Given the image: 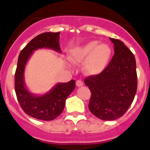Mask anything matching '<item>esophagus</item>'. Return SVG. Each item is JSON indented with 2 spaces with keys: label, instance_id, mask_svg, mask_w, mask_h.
<instances>
[{
  "label": "esophagus",
  "instance_id": "34e87169",
  "mask_svg": "<svg viewBox=\"0 0 150 150\" xmlns=\"http://www.w3.org/2000/svg\"><path fill=\"white\" fill-rule=\"evenodd\" d=\"M76 86H77L78 87H81V86H83V82H82V81H81V80H77V81H76Z\"/></svg>",
  "mask_w": 150,
  "mask_h": 150
}]
</instances>
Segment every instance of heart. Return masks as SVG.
<instances>
[{"label": "heart", "instance_id": "1", "mask_svg": "<svg viewBox=\"0 0 150 150\" xmlns=\"http://www.w3.org/2000/svg\"><path fill=\"white\" fill-rule=\"evenodd\" d=\"M112 54L109 45L91 41L83 45L75 47L69 52V59L73 64L84 62L83 71L88 76H96L108 66Z\"/></svg>", "mask_w": 150, "mask_h": 150}]
</instances>
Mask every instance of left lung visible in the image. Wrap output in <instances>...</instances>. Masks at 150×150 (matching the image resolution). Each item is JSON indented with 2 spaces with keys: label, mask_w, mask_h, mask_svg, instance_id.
Listing matches in <instances>:
<instances>
[{
  "label": "left lung",
  "mask_w": 150,
  "mask_h": 150,
  "mask_svg": "<svg viewBox=\"0 0 150 150\" xmlns=\"http://www.w3.org/2000/svg\"><path fill=\"white\" fill-rule=\"evenodd\" d=\"M114 55L103 72L88 76L85 84L91 91L90 112L103 120H115L126 113L137 90L134 54L120 40L111 38Z\"/></svg>",
  "instance_id": "1"
}]
</instances>
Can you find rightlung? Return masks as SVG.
<instances>
[{"label": "right lung", "mask_w": 150, "mask_h": 150, "mask_svg": "<svg viewBox=\"0 0 150 150\" xmlns=\"http://www.w3.org/2000/svg\"><path fill=\"white\" fill-rule=\"evenodd\" d=\"M60 32H46L34 38L21 52L14 76V88L18 100L24 112L40 120L50 121L62 112L65 101L75 88V80L58 83L49 92L41 96L32 94L24 84V69L28 61L35 51L49 48L61 53Z\"/></svg>", "instance_id": "obj_1"}]
</instances>
